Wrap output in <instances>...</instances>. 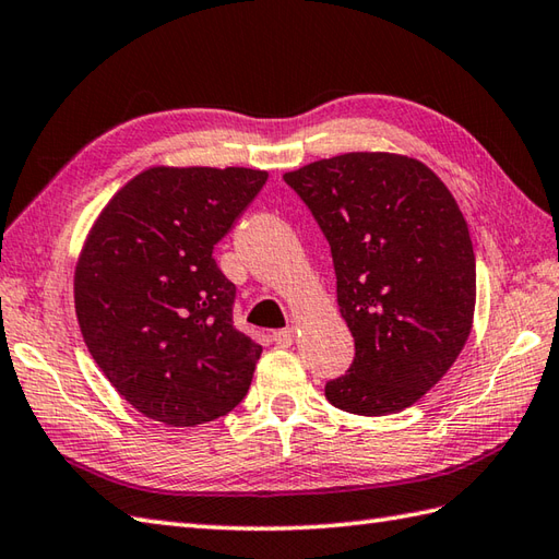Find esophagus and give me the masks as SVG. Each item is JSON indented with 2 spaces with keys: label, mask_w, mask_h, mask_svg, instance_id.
<instances>
[{
  "label": "esophagus",
  "mask_w": 559,
  "mask_h": 559,
  "mask_svg": "<svg viewBox=\"0 0 559 559\" xmlns=\"http://www.w3.org/2000/svg\"><path fill=\"white\" fill-rule=\"evenodd\" d=\"M270 340L275 342L277 346H289L294 342V328H284V330L270 332Z\"/></svg>",
  "instance_id": "34e87169"
}]
</instances>
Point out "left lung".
Wrapping results in <instances>:
<instances>
[{
    "label": "left lung",
    "mask_w": 559,
    "mask_h": 559,
    "mask_svg": "<svg viewBox=\"0 0 559 559\" xmlns=\"http://www.w3.org/2000/svg\"><path fill=\"white\" fill-rule=\"evenodd\" d=\"M330 243L354 361L332 406L384 416L418 402L462 354L476 258L452 193L412 157L346 153L284 175Z\"/></svg>",
    "instance_id": "left-lung-1"
}]
</instances>
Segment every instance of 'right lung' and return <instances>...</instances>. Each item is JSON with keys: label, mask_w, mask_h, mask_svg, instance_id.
Here are the masks:
<instances>
[{"label": "right lung", "mask_w": 559, "mask_h": 559, "mask_svg": "<svg viewBox=\"0 0 559 559\" xmlns=\"http://www.w3.org/2000/svg\"><path fill=\"white\" fill-rule=\"evenodd\" d=\"M267 181L246 167H153L97 217L73 296L88 352L133 408L167 426L229 414L263 346L234 328L237 287L215 263Z\"/></svg>", "instance_id": "right-lung-1"}]
</instances>
